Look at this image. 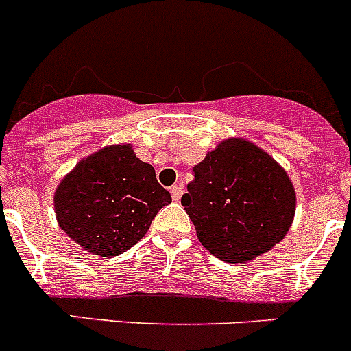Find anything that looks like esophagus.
<instances>
[{"label": "esophagus", "instance_id": "1", "mask_svg": "<svg viewBox=\"0 0 351 351\" xmlns=\"http://www.w3.org/2000/svg\"><path fill=\"white\" fill-rule=\"evenodd\" d=\"M182 190H184V188H182V184H176V186H172V190H170V193H172L173 202H179V200H181V197H182Z\"/></svg>", "mask_w": 351, "mask_h": 351}]
</instances>
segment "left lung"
Here are the masks:
<instances>
[{
  "instance_id": "1",
  "label": "left lung",
  "mask_w": 351,
  "mask_h": 351,
  "mask_svg": "<svg viewBox=\"0 0 351 351\" xmlns=\"http://www.w3.org/2000/svg\"><path fill=\"white\" fill-rule=\"evenodd\" d=\"M181 204L198 241L225 262H250L290 230L297 197L287 170L241 137L219 142L193 167Z\"/></svg>"
}]
</instances>
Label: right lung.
Masks as SVG:
<instances>
[{"label":"right lung","mask_w":351,"mask_h":351,"mask_svg":"<svg viewBox=\"0 0 351 351\" xmlns=\"http://www.w3.org/2000/svg\"><path fill=\"white\" fill-rule=\"evenodd\" d=\"M170 202L153 165L138 160L132 144L105 145L82 158L54 191L61 230L82 250L108 258L137 244Z\"/></svg>","instance_id":"1"}]
</instances>
